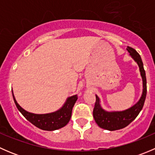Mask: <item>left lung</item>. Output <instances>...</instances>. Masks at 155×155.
<instances>
[{"label": "left lung", "instance_id": "8db88e82", "mask_svg": "<svg viewBox=\"0 0 155 155\" xmlns=\"http://www.w3.org/2000/svg\"><path fill=\"white\" fill-rule=\"evenodd\" d=\"M127 50L140 67V73H141L143 81V94L139 102L134 107L123 112H108L104 111L100 106L99 98L96 95V101H95L94 107L93 109V116L98 126L103 129L109 130H116L125 127L137 118L144 106L145 97H146L147 86L146 76H145V72L143 68V61L140 54L134 48L127 46Z\"/></svg>", "mask_w": 155, "mask_h": 155}]
</instances>
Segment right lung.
Listing matches in <instances>:
<instances>
[{
  "instance_id": "add662e5",
  "label": "right lung",
  "mask_w": 155,
  "mask_h": 155,
  "mask_svg": "<svg viewBox=\"0 0 155 155\" xmlns=\"http://www.w3.org/2000/svg\"><path fill=\"white\" fill-rule=\"evenodd\" d=\"M12 97H13L14 102H15L17 109L24 115V117L28 121H29L31 124L40 129L48 131L58 130L68 124L70 118H71L72 109L78 99L77 95L72 96L68 98L64 107L60 110L53 112V113L37 115V114L30 113L23 109L17 104L13 94H12Z\"/></svg>"
}]
</instances>
